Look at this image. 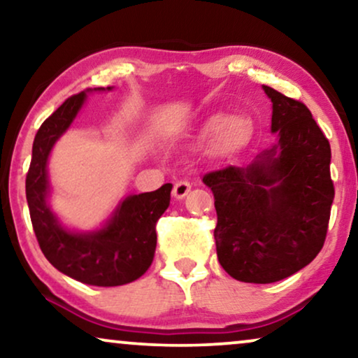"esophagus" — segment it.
Listing matches in <instances>:
<instances>
[{
  "label": "esophagus",
  "instance_id": "34e87169",
  "mask_svg": "<svg viewBox=\"0 0 358 358\" xmlns=\"http://www.w3.org/2000/svg\"><path fill=\"white\" fill-rule=\"evenodd\" d=\"M192 189V184L189 182V180H178V182L174 184V189H173V195L174 199H184L185 195L189 194V190Z\"/></svg>",
  "mask_w": 358,
  "mask_h": 358
}]
</instances>
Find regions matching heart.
I'll list each match as a JSON object with an SVG mask.
<instances>
[{
    "mask_svg": "<svg viewBox=\"0 0 358 358\" xmlns=\"http://www.w3.org/2000/svg\"><path fill=\"white\" fill-rule=\"evenodd\" d=\"M249 135H251V124L246 117L233 115L228 119L213 117L205 124L200 140H210L217 136V148L222 153H228L246 143Z\"/></svg>",
    "mask_w": 358,
    "mask_h": 358,
    "instance_id": "obj_1",
    "label": "heart"
}]
</instances>
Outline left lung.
I'll return each instance as SVG.
<instances>
[{"mask_svg": "<svg viewBox=\"0 0 358 358\" xmlns=\"http://www.w3.org/2000/svg\"><path fill=\"white\" fill-rule=\"evenodd\" d=\"M277 145L248 168L203 176L217 210L218 261L248 283H272L308 266L324 246L334 182L331 146L303 102L264 86Z\"/></svg>", "mask_w": 358, "mask_h": 358, "instance_id": "1", "label": "left lung"}]
</instances>
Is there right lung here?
<instances>
[{
  "mask_svg": "<svg viewBox=\"0 0 358 358\" xmlns=\"http://www.w3.org/2000/svg\"><path fill=\"white\" fill-rule=\"evenodd\" d=\"M85 99V91L68 97L43 122L34 138L32 159L26 176L29 213L38 246L53 267L87 285H125L143 275L153 262L156 222L169 207L173 184L127 197L99 231L73 233L63 228L47 205V159Z\"/></svg>",
  "mask_w": 358,
  "mask_h": 358,
  "instance_id": "1",
  "label": "right lung"
}]
</instances>
